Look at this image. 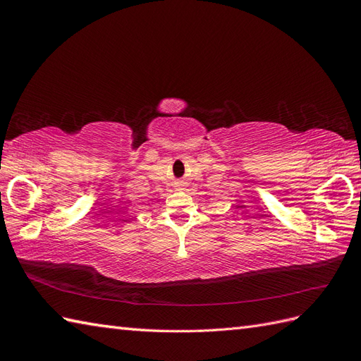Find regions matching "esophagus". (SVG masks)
<instances>
[{"label": "esophagus", "instance_id": "esophagus-1", "mask_svg": "<svg viewBox=\"0 0 361 361\" xmlns=\"http://www.w3.org/2000/svg\"><path fill=\"white\" fill-rule=\"evenodd\" d=\"M178 187H183V182H179V183H178Z\"/></svg>", "mask_w": 361, "mask_h": 361}]
</instances>
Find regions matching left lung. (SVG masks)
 I'll return each instance as SVG.
<instances>
[{"label": "left lung", "instance_id": "8db88e82", "mask_svg": "<svg viewBox=\"0 0 361 361\" xmlns=\"http://www.w3.org/2000/svg\"><path fill=\"white\" fill-rule=\"evenodd\" d=\"M360 197H361V195H360Z\"/></svg>", "mask_w": 361, "mask_h": 361}]
</instances>
